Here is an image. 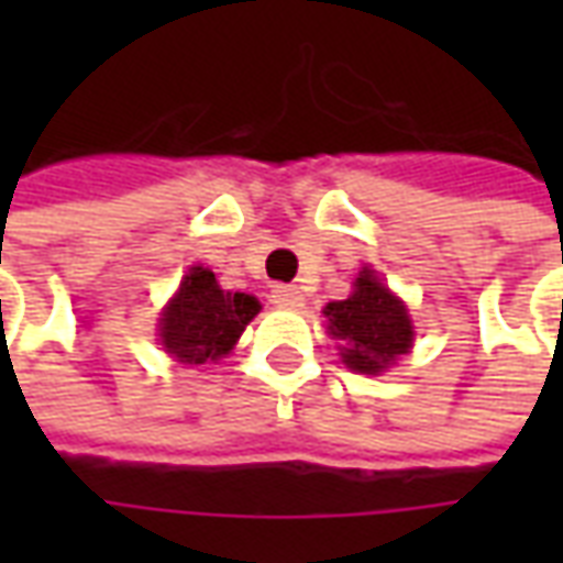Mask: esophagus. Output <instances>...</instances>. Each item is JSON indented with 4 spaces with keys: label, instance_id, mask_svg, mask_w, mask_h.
<instances>
[{
    "label": "esophagus",
    "instance_id": "1",
    "mask_svg": "<svg viewBox=\"0 0 563 563\" xmlns=\"http://www.w3.org/2000/svg\"><path fill=\"white\" fill-rule=\"evenodd\" d=\"M271 301L283 310H298L301 307V292L295 286H274L271 289Z\"/></svg>",
    "mask_w": 563,
    "mask_h": 563
}]
</instances>
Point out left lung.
<instances>
[{
  "label": "left lung",
  "mask_w": 563,
  "mask_h": 563,
  "mask_svg": "<svg viewBox=\"0 0 563 563\" xmlns=\"http://www.w3.org/2000/svg\"><path fill=\"white\" fill-rule=\"evenodd\" d=\"M325 317L331 334L346 343L343 362L358 374L386 371L413 343L407 307L367 268L358 274L355 292L346 301H331Z\"/></svg>",
  "instance_id": "8db88e82"
}]
</instances>
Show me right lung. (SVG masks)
Instances as JSON below:
<instances>
[{"mask_svg":"<svg viewBox=\"0 0 563 563\" xmlns=\"http://www.w3.org/2000/svg\"><path fill=\"white\" fill-rule=\"evenodd\" d=\"M256 313L253 295L222 292L213 271L192 268L172 305L162 310V346L184 365H208L232 350Z\"/></svg>","mask_w":563,"mask_h":563,"instance_id":"right-lung-1","label":"right lung"}]
</instances>
